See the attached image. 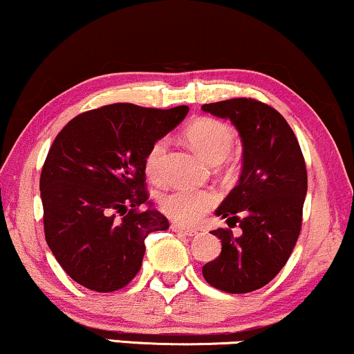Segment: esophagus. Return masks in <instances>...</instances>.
<instances>
[{"mask_svg": "<svg viewBox=\"0 0 354 354\" xmlns=\"http://www.w3.org/2000/svg\"><path fill=\"white\" fill-rule=\"evenodd\" d=\"M170 228H172L174 232H177V234H184V235H187V236H195V235H198V232L194 230V228L180 227V225H177V223H172V225H170Z\"/></svg>", "mask_w": 354, "mask_h": 354, "instance_id": "1", "label": "esophagus"}]
</instances>
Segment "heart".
Wrapping results in <instances>:
<instances>
[{
	"label": "heart",
	"instance_id": "obj_1",
	"mask_svg": "<svg viewBox=\"0 0 354 354\" xmlns=\"http://www.w3.org/2000/svg\"><path fill=\"white\" fill-rule=\"evenodd\" d=\"M185 139L201 156L210 162H220L230 153L235 142L234 129L218 119L201 118L185 129ZM169 142L165 137L153 140L147 149L144 169L153 182L165 177V159ZM218 194L212 189H174L162 194L159 209L170 220L180 225H195L217 205Z\"/></svg>",
	"mask_w": 354,
	"mask_h": 354
}]
</instances>
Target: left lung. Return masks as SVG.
I'll return each instance as SVG.
<instances>
[{
    "instance_id": "1",
    "label": "left lung",
    "mask_w": 354,
    "mask_h": 354,
    "mask_svg": "<svg viewBox=\"0 0 354 354\" xmlns=\"http://www.w3.org/2000/svg\"><path fill=\"white\" fill-rule=\"evenodd\" d=\"M212 115L228 119L243 142V170L239 185L215 214L230 228L212 234L222 240V252L203 265V278L227 293H248L278 275L292 255L301 230L308 176L297 136L283 115L252 97L203 104Z\"/></svg>"
}]
</instances>
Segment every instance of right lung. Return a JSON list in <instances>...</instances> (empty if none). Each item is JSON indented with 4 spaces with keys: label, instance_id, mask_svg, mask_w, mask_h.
I'll return each instance as SVG.
<instances>
[{
    "label": "right lung",
    "instance_id": "right-lung-1",
    "mask_svg": "<svg viewBox=\"0 0 354 354\" xmlns=\"http://www.w3.org/2000/svg\"><path fill=\"white\" fill-rule=\"evenodd\" d=\"M189 107L107 104L86 111L56 136L41 170L44 236L68 275L87 290L118 292L142 267L145 239L167 230L147 202L144 159Z\"/></svg>",
    "mask_w": 354,
    "mask_h": 354
}]
</instances>
